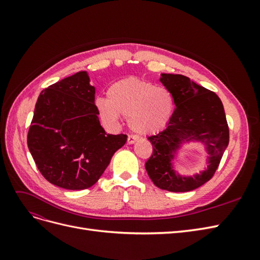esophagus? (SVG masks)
I'll use <instances>...</instances> for the list:
<instances>
[{"label": "esophagus", "instance_id": "esophagus-1", "mask_svg": "<svg viewBox=\"0 0 260 260\" xmlns=\"http://www.w3.org/2000/svg\"><path fill=\"white\" fill-rule=\"evenodd\" d=\"M137 140H138V137H137V136H135V135H130V136H128L127 143H128V144H133V143L136 142Z\"/></svg>", "mask_w": 260, "mask_h": 260}]
</instances>
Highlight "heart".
Here are the masks:
<instances>
[{"instance_id":"b5f03b06","label":"heart","mask_w":260,"mask_h":260,"mask_svg":"<svg viewBox=\"0 0 260 260\" xmlns=\"http://www.w3.org/2000/svg\"><path fill=\"white\" fill-rule=\"evenodd\" d=\"M107 95L96 100L102 119L114 124L120 115L125 116L130 129L140 135L160 131L174 113V96L167 89L137 78L115 82Z\"/></svg>"}]
</instances>
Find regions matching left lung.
Segmentation results:
<instances>
[{"label": "left lung", "mask_w": 260, "mask_h": 260, "mask_svg": "<svg viewBox=\"0 0 260 260\" xmlns=\"http://www.w3.org/2000/svg\"><path fill=\"white\" fill-rule=\"evenodd\" d=\"M160 82L174 96L176 109L167 127L148 137L153 154L145 169L153 183L169 192H188L209 181L219 166L229 144V127L222 102L217 94L191 81L182 75L161 74ZM200 140L210 154L209 166L201 175H177L172 161L180 144Z\"/></svg>", "instance_id": "8db88e82"}]
</instances>
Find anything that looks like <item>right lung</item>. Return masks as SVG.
Wrapping results in <instances>:
<instances>
[{
  "mask_svg": "<svg viewBox=\"0 0 260 260\" xmlns=\"http://www.w3.org/2000/svg\"><path fill=\"white\" fill-rule=\"evenodd\" d=\"M95 89L79 72L44 89L38 98L27 143L41 175L66 190L95 184L125 135H107L94 104Z\"/></svg>",
  "mask_w": 260,
  "mask_h": 260,
  "instance_id": "1",
  "label": "right lung"
}]
</instances>
